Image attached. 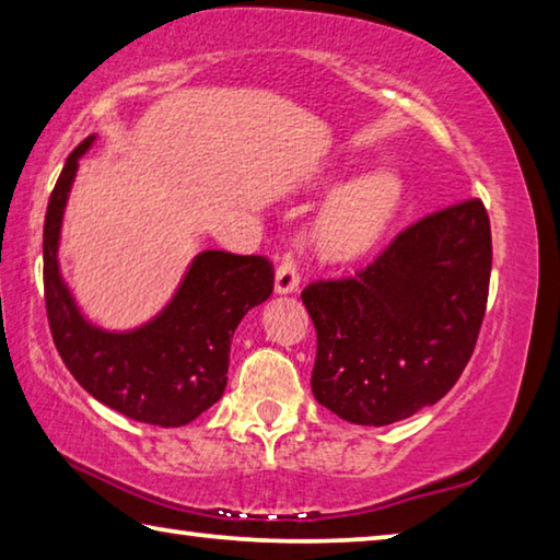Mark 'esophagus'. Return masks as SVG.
Listing matches in <instances>:
<instances>
[{"label": "esophagus", "mask_w": 560, "mask_h": 560, "mask_svg": "<svg viewBox=\"0 0 560 560\" xmlns=\"http://www.w3.org/2000/svg\"><path fill=\"white\" fill-rule=\"evenodd\" d=\"M296 289H299V264L291 254H283L277 269V277H273V291L293 293Z\"/></svg>", "instance_id": "esophagus-1"}]
</instances>
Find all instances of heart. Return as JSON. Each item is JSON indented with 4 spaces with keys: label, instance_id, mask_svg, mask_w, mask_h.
<instances>
[{
    "label": "heart",
    "instance_id": "obj_1",
    "mask_svg": "<svg viewBox=\"0 0 560 560\" xmlns=\"http://www.w3.org/2000/svg\"><path fill=\"white\" fill-rule=\"evenodd\" d=\"M335 178H323L330 186ZM404 183L389 168H374L350 180L328 200L313 228V242L328 261H352L368 254L396 218Z\"/></svg>",
    "mask_w": 560,
    "mask_h": 560
}]
</instances>
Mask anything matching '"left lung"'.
<instances>
[{"mask_svg":"<svg viewBox=\"0 0 560 560\" xmlns=\"http://www.w3.org/2000/svg\"><path fill=\"white\" fill-rule=\"evenodd\" d=\"M490 271V218L472 198L404 230L354 279L303 289L318 335L315 401L386 425L443 399L475 350Z\"/></svg>","mask_w":560,"mask_h":560,"instance_id":"left-lung-1","label":"left lung"}]
</instances>
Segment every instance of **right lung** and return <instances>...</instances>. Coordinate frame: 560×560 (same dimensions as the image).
Returning a JSON list of instances; mask_svg holds the SVG:
<instances>
[{"mask_svg": "<svg viewBox=\"0 0 560 560\" xmlns=\"http://www.w3.org/2000/svg\"><path fill=\"white\" fill-rule=\"evenodd\" d=\"M95 135L68 156L44 222V293L50 335L88 394L129 419L178 429L210 409L228 386L230 342L247 311L273 291L269 259L206 249L196 254L164 308L131 330H105L80 313L60 277L58 242L78 161Z\"/></svg>", "mask_w": 560, "mask_h": 560, "instance_id": "right-lung-1", "label": "right lung"}]
</instances>
